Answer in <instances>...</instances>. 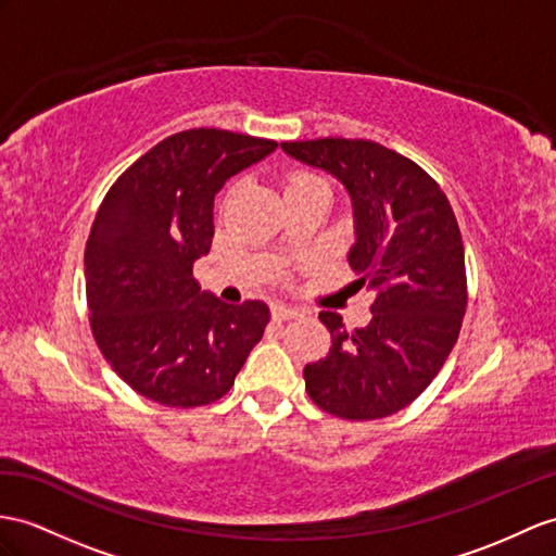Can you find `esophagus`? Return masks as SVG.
Segmentation results:
<instances>
[{
  "mask_svg": "<svg viewBox=\"0 0 556 556\" xmlns=\"http://www.w3.org/2000/svg\"><path fill=\"white\" fill-rule=\"evenodd\" d=\"M270 316H274V320H290V318L300 316V308L286 306V304H276L274 308H270Z\"/></svg>",
  "mask_w": 556,
  "mask_h": 556,
  "instance_id": "obj_1",
  "label": "esophagus"
}]
</instances>
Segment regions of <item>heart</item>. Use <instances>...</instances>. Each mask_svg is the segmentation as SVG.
<instances>
[{
  "label": "heart",
  "instance_id": "obj_1",
  "mask_svg": "<svg viewBox=\"0 0 556 556\" xmlns=\"http://www.w3.org/2000/svg\"><path fill=\"white\" fill-rule=\"evenodd\" d=\"M306 186H325V179L316 174H308V172H300V174H292L288 179L286 191H294V188H306Z\"/></svg>",
  "mask_w": 556,
  "mask_h": 556
}]
</instances>
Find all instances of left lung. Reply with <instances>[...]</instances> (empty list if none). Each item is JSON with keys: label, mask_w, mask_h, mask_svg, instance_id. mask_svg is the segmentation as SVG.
I'll use <instances>...</instances> for the list:
<instances>
[{"label": "left lung", "mask_w": 556, "mask_h": 556, "mask_svg": "<svg viewBox=\"0 0 556 556\" xmlns=\"http://www.w3.org/2000/svg\"><path fill=\"white\" fill-rule=\"evenodd\" d=\"M292 160L328 172L354 207L349 264L375 294L372 318L349 332L320 311L330 351L304 368L311 401L344 419H380L413 403L453 351L467 306L465 248L448 198L431 176L363 139L280 143Z\"/></svg>", "instance_id": "1"}]
</instances>
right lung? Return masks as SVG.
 Listing matches in <instances>:
<instances>
[{
    "instance_id": "right-lung-1",
    "label": "right lung",
    "mask_w": 556,
    "mask_h": 556,
    "mask_svg": "<svg viewBox=\"0 0 556 556\" xmlns=\"http://www.w3.org/2000/svg\"><path fill=\"white\" fill-rule=\"evenodd\" d=\"M278 148L224 129L160 141L103 198L85 250L91 330L141 396L195 408L233 387L270 311L202 292L193 264L212 248L214 195Z\"/></svg>"
}]
</instances>
